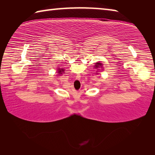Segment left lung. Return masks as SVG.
Listing matches in <instances>:
<instances>
[{
  "label": "left lung",
  "mask_w": 155,
  "mask_h": 155,
  "mask_svg": "<svg viewBox=\"0 0 155 155\" xmlns=\"http://www.w3.org/2000/svg\"><path fill=\"white\" fill-rule=\"evenodd\" d=\"M102 65H103V64H101V63H96V65H94V68H96V69H98V70H99L98 68H102L103 66H102Z\"/></svg>",
  "instance_id": "left-lung-1"
}]
</instances>
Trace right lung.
Listing matches in <instances>:
<instances>
[{"label": "right lung", "mask_w": 155, "mask_h": 155, "mask_svg": "<svg viewBox=\"0 0 155 155\" xmlns=\"http://www.w3.org/2000/svg\"><path fill=\"white\" fill-rule=\"evenodd\" d=\"M64 71H65V70L64 69H60L59 68H58V70H57V72H58L57 73H58L59 75H61L62 74H64V73H65Z\"/></svg>", "instance_id": "obj_1"}]
</instances>
